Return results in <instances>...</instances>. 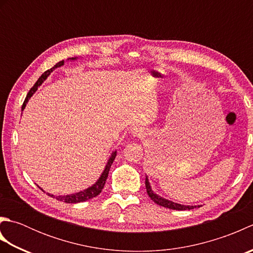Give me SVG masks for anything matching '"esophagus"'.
<instances>
[{
	"mask_svg": "<svg viewBox=\"0 0 253 253\" xmlns=\"http://www.w3.org/2000/svg\"><path fill=\"white\" fill-rule=\"evenodd\" d=\"M131 131H132V135L135 137H140L142 135V132L140 129H139V128H133Z\"/></svg>",
	"mask_w": 253,
	"mask_h": 253,
	"instance_id": "1",
	"label": "esophagus"
}]
</instances>
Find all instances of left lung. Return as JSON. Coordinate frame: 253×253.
<instances>
[{
	"label": "left lung",
	"mask_w": 253,
	"mask_h": 253,
	"mask_svg": "<svg viewBox=\"0 0 253 253\" xmlns=\"http://www.w3.org/2000/svg\"><path fill=\"white\" fill-rule=\"evenodd\" d=\"M146 188H147V192H148L149 197L151 198V200L157 204H159V206H161V207L168 208L170 210H178V211H182V210H191V209L197 208V206H182V204L169 201V200H166V199H163V198L159 197L158 195H155V193L152 191L151 187H150L149 180L147 177H146ZM198 207H200V206H198Z\"/></svg>",
	"instance_id": "1"
}]
</instances>
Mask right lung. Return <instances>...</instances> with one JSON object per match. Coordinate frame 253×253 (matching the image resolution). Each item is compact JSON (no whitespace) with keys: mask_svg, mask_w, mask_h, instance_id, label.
<instances>
[{"mask_svg":"<svg viewBox=\"0 0 253 253\" xmlns=\"http://www.w3.org/2000/svg\"><path fill=\"white\" fill-rule=\"evenodd\" d=\"M72 60H75V58H72ZM64 65V61H61L58 62L57 64H55L54 66H53L52 68L47 69V71H45L43 74L41 75V76L39 77V79L37 80V83L34 84V87H32L30 90L28 94H27L26 99L24 101V104H23V107H21V110L25 109L26 106V103L28 102V99L30 98V96L34 94L36 92V90L38 89V87L44 82V80L47 78V76L53 72V69L54 68H57ZM115 157H116V151L113 152L111 154V158L109 160V162H107L106 166H105V169L103 173H102L101 177L99 178V180L95 182V184L93 186H91L89 188H87V189L84 190V191H80V192H77V193H73V195H68V196H53V195H49L53 198H55L56 200L58 201H63V202H66V203H78V202H84L87 200H90V199H92L94 197H96L98 195H100V192L102 191V189H103V187L105 185V181H106V178H107V175H109V171H110V169H111V165L113 163V161L115 160Z\"/></svg>","mask_w":253,"mask_h":253,"instance_id":"add662e5","label":"right lung"}]
</instances>
